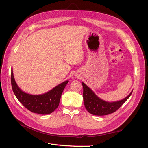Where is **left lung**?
<instances>
[{"instance_id":"1","label":"left lung","mask_w":148,"mask_h":148,"mask_svg":"<svg viewBox=\"0 0 148 148\" xmlns=\"http://www.w3.org/2000/svg\"><path fill=\"white\" fill-rule=\"evenodd\" d=\"M83 87V101L86 110L95 115H106L114 112L131 96L133 91L123 99L116 102H106L101 99L89 88L82 82Z\"/></svg>"}]
</instances>
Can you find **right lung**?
Wrapping results in <instances>:
<instances>
[{"instance_id":"right-lung-1","label":"right lung","mask_w":148,"mask_h":148,"mask_svg":"<svg viewBox=\"0 0 148 148\" xmlns=\"http://www.w3.org/2000/svg\"><path fill=\"white\" fill-rule=\"evenodd\" d=\"M68 82L66 80L42 95H30L22 91L18 86L12 69L11 83L13 91L18 100L33 113L47 115L53 112L59 105L62 93Z\"/></svg>"}]
</instances>
